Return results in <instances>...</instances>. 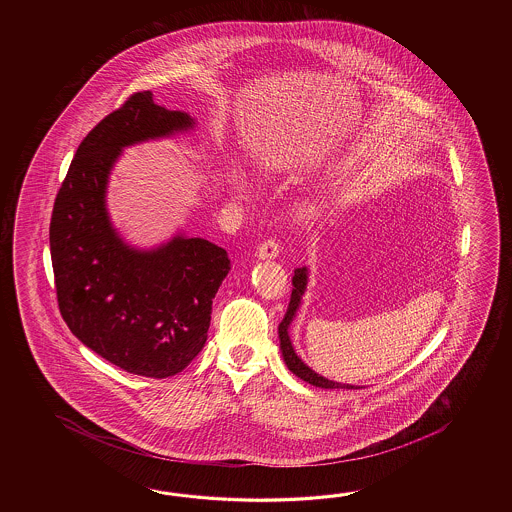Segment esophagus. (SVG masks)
<instances>
[{"mask_svg":"<svg viewBox=\"0 0 512 512\" xmlns=\"http://www.w3.org/2000/svg\"><path fill=\"white\" fill-rule=\"evenodd\" d=\"M278 252H280L278 241L267 240L260 243V247H258V251H256V256H258L260 260H274V258L278 256Z\"/></svg>","mask_w":512,"mask_h":512,"instance_id":"obj_1","label":"esophagus"}]
</instances>
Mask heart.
I'll return each mask as SVG.
<instances>
[{
	"label": "heart",
	"instance_id": "b5f03b06",
	"mask_svg": "<svg viewBox=\"0 0 512 512\" xmlns=\"http://www.w3.org/2000/svg\"><path fill=\"white\" fill-rule=\"evenodd\" d=\"M229 186L230 190L234 192V194H238V196H245L247 194V190H249V181H247V175L245 172L241 170V168H232L229 174ZM305 214L307 216H318V207L316 205H307L304 208Z\"/></svg>",
	"mask_w": 512,
	"mask_h": 512
}]
</instances>
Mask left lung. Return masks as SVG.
Returning <instances> with one entry per match:
<instances>
[{
    "label": "left lung",
    "instance_id": "8db88e82",
    "mask_svg": "<svg viewBox=\"0 0 512 512\" xmlns=\"http://www.w3.org/2000/svg\"><path fill=\"white\" fill-rule=\"evenodd\" d=\"M307 282H309V271L307 267H300L294 269L293 276V293H291V302L287 307V313L283 316L282 324L278 327V337H280V351H282L283 362L287 364V368L293 371L298 379L316 386V388H326V390H359L360 386H353V384H342V382L329 381L326 377L318 375L315 370H311L304 360L296 355L293 348V342L289 337V329L293 324L296 313L302 305V296L307 291Z\"/></svg>",
    "mask_w": 512,
    "mask_h": 512
}]
</instances>
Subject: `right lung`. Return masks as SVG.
Returning a JSON list of instances; mask_svg holds the SVG:
<instances>
[{
    "mask_svg": "<svg viewBox=\"0 0 512 512\" xmlns=\"http://www.w3.org/2000/svg\"><path fill=\"white\" fill-rule=\"evenodd\" d=\"M194 126L185 111L157 106L152 91L131 95L80 142L53 208L49 243L67 327L102 359L141 377H172L196 359L230 260L225 249L183 232L153 249L130 245L109 219V175L124 148Z\"/></svg>",
    "mask_w": 512,
    "mask_h": 512,
    "instance_id": "1",
    "label": "right lung"
}]
</instances>
